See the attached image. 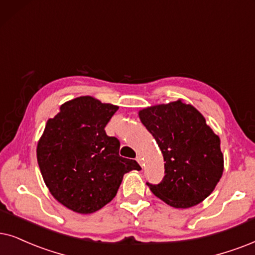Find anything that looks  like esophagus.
Listing matches in <instances>:
<instances>
[{
	"instance_id": "34e87169",
	"label": "esophagus",
	"mask_w": 255,
	"mask_h": 255,
	"mask_svg": "<svg viewBox=\"0 0 255 255\" xmlns=\"http://www.w3.org/2000/svg\"><path fill=\"white\" fill-rule=\"evenodd\" d=\"M136 161H137L138 163H140V166H141V167L143 166V165H142V159H141V156H137V157H136Z\"/></svg>"
}]
</instances>
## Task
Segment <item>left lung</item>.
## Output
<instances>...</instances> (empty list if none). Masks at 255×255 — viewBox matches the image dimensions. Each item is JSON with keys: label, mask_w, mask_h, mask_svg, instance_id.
Segmentation results:
<instances>
[{"label": "left lung", "mask_w": 255, "mask_h": 255, "mask_svg": "<svg viewBox=\"0 0 255 255\" xmlns=\"http://www.w3.org/2000/svg\"><path fill=\"white\" fill-rule=\"evenodd\" d=\"M165 160V176L147 182L153 194L175 208L200 204L214 191L224 172L220 138L192 105L181 100L138 112Z\"/></svg>", "instance_id": "obj_1"}]
</instances>
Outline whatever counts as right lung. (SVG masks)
<instances>
[{"instance_id": "1", "label": "right lung", "mask_w": 255, "mask_h": 255, "mask_svg": "<svg viewBox=\"0 0 255 255\" xmlns=\"http://www.w3.org/2000/svg\"><path fill=\"white\" fill-rule=\"evenodd\" d=\"M119 109L93 96L64 102L46 124L36 155L51 195L80 214L101 209L117 195L126 173L140 170L135 160L119 155L120 141L105 127Z\"/></svg>"}]
</instances>
